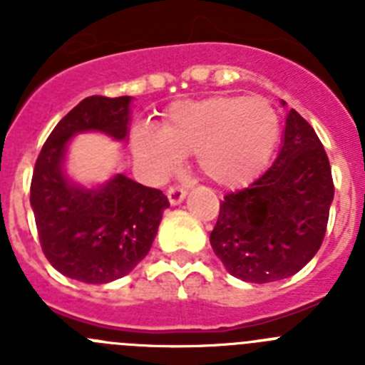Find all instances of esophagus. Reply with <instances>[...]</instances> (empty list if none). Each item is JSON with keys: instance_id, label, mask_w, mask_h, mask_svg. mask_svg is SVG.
Instances as JSON below:
<instances>
[{"instance_id": "obj_1", "label": "esophagus", "mask_w": 365, "mask_h": 365, "mask_svg": "<svg viewBox=\"0 0 365 365\" xmlns=\"http://www.w3.org/2000/svg\"><path fill=\"white\" fill-rule=\"evenodd\" d=\"M186 188H182V186H172V188L168 190V201H170V205H180V202L185 201L186 197Z\"/></svg>"}]
</instances>
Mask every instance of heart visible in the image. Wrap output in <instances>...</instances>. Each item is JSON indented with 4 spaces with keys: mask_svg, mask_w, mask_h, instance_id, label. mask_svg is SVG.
<instances>
[{
    "mask_svg": "<svg viewBox=\"0 0 365 365\" xmlns=\"http://www.w3.org/2000/svg\"><path fill=\"white\" fill-rule=\"evenodd\" d=\"M279 133V117L269 100L210 96L173 104L160 130L138 128L131 151L157 182L175 172L185 153L195 151L202 175L222 188H240L267 166Z\"/></svg>",
    "mask_w": 365,
    "mask_h": 365,
    "instance_id": "1",
    "label": "heart"
}]
</instances>
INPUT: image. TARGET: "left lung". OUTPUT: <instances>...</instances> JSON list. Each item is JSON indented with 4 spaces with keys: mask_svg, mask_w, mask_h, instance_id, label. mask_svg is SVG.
I'll use <instances>...</instances> for the list:
<instances>
[{
    "mask_svg": "<svg viewBox=\"0 0 365 365\" xmlns=\"http://www.w3.org/2000/svg\"><path fill=\"white\" fill-rule=\"evenodd\" d=\"M333 197L320 138L296 109H289L278 159L248 188L225 195L219 206L210 234L215 256L243 282L291 278L322 247Z\"/></svg>",
    "mask_w": 365,
    "mask_h": 365,
    "instance_id": "1",
    "label": "left lung"
}]
</instances>
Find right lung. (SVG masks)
Returning a JSON list of instances; mask_svg holds the SVG:
<instances>
[{"instance_id": "add662e5", "label": "right lung", "mask_w": 365, "mask_h": 365, "mask_svg": "<svg viewBox=\"0 0 365 365\" xmlns=\"http://www.w3.org/2000/svg\"><path fill=\"white\" fill-rule=\"evenodd\" d=\"M133 96H87L58 122L38 155L31 206L41 250L63 276L82 283L124 278L148 256L170 202L160 190L115 173L102 185L69 177L66 157L74 135L95 131L128 140Z\"/></svg>"}]
</instances>
